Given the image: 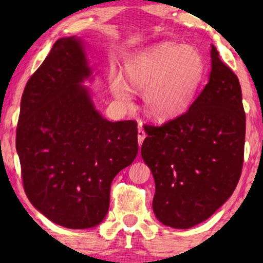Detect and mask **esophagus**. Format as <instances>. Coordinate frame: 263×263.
<instances>
[{"mask_svg": "<svg viewBox=\"0 0 263 263\" xmlns=\"http://www.w3.org/2000/svg\"><path fill=\"white\" fill-rule=\"evenodd\" d=\"M145 138H146L145 130H143L142 128H140L139 132H138V142H139V145H142V142H143V140H145Z\"/></svg>", "mask_w": 263, "mask_h": 263, "instance_id": "esophagus-1", "label": "esophagus"}]
</instances>
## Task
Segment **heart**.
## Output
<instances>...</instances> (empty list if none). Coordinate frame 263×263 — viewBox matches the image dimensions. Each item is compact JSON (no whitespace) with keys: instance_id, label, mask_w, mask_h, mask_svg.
<instances>
[{"instance_id":"b5f03b06","label":"heart","mask_w":263,"mask_h":263,"mask_svg":"<svg viewBox=\"0 0 263 263\" xmlns=\"http://www.w3.org/2000/svg\"><path fill=\"white\" fill-rule=\"evenodd\" d=\"M125 74L138 88H145L143 104L151 116L171 118L192 105L204 75V62L192 46L161 43L132 56ZM111 91L121 102H129L132 89L121 75H115Z\"/></svg>"}]
</instances>
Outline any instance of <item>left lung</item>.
Segmentation results:
<instances>
[{
  "instance_id": "8db88e82",
  "label": "left lung",
  "mask_w": 263,
  "mask_h": 263,
  "mask_svg": "<svg viewBox=\"0 0 263 263\" xmlns=\"http://www.w3.org/2000/svg\"><path fill=\"white\" fill-rule=\"evenodd\" d=\"M210 81L189 110L160 127L145 125L153 212L161 224L189 229L224 204L242 174L246 114L236 74L211 50Z\"/></svg>"
}]
</instances>
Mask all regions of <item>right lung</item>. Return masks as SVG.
Masks as SVG:
<instances>
[{
	"label": "right lung",
	"instance_id": "obj_1",
	"mask_svg": "<svg viewBox=\"0 0 263 263\" xmlns=\"http://www.w3.org/2000/svg\"><path fill=\"white\" fill-rule=\"evenodd\" d=\"M81 38H60L27 81L16 128L25 193L67 229L99 225L111 182L138 154L135 121L110 122L82 84L92 80Z\"/></svg>",
	"mask_w": 263,
	"mask_h": 263
}]
</instances>
